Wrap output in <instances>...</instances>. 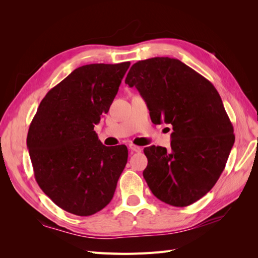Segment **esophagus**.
<instances>
[{
    "label": "esophagus",
    "mask_w": 258,
    "mask_h": 258,
    "mask_svg": "<svg viewBox=\"0 0 258 258\" xmlns=\"http://www.w3.org/2000/svg\"><path fill=\"white\" fill-rule=\"evenodd\" d=\"M129 148H130L132 152H136V153L142 152V147H140V146L135 145V144H129Z\"/></svg>",
    "instance_id": "obj_1"
}]
</instances>
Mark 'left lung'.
<instances>
[{
	"label": "left lung",
	"instance_id": "1",
	"mask_svg": "<svg viewBox=\"0 0 258 258\" xmlns=\"http://www.w3.org/2000/svg\"><path fill=\"white\" fill-rule=\"evenodd\" d=\"M144 98L154 123H171V151L145 147L143 176L155 197L187 207L220 178L235 143L233 127L212 83L174 58L138 61L124 81Z\"/></svg>",
	"mask_w": 258,
	"mask_h": 258
}]
</instances>
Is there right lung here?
<instances>
[{"instance_id": "1", "label": "right lung", "mask_w": 258, "mask_h": 258, "mask_svg": "<svg viewBox=\"0 0 258 258\" xmlns=\"http://www.w3.org/2000/svg\"><path fill=\"white\" fill-rule=\"evenodd\" d=\"M130 62L83 66L51 88L30 124L27 146L41 189L62 210L89 216L110 204L126 145L108 148L95 124L110 110Z\"/></svg>"}]
</instances>
